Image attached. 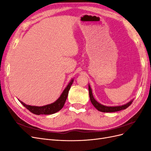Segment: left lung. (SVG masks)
<instances>
[{
    "mask_svg": "<svg viewBox=\"0 0 151 151\" xmlns=\"http://www.w3.org/2000/svg\"><path fill=\"white\" fill-rule=\"evenodd\" d=\"M89 97H90V100L91 102L93 104V106L96 108L98 111H101V112H115V111H118L122 110V109H125L129 107L130 105L133 102V100H132L131 101L127 103L126 104L122 105V106H104V105L99 103L98 101H96V100H95V99L93 97V95L92 93V90H91V87L89 85Z\"/></svg>",
    "mask_w": 151,
    "mask_h": 151,
    "instance_id": "1",
    "label": "left lung"
}]
</instances>
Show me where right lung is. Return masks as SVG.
Listing matches in <instances>:
<instances>
[{
	"instance_id": "add662e5",
	"label": "right lung",
	"mask_w": 151,
	"mask_h": 151,
	"mask_svg": "<svg viewBox=\"0 0 151 151\" xmlns=\"http://www.w3.org/2000/svg\"><path fill=\"white\" fill-rule=\"evenodd\" d=\"M73 81H74V80H72L70 82V83L67 85V88L63 91L60 97L53 103L48 104L43 106H33L25 104L24 103L20 101L19 100V101L26 108L28 109L31 113L35 114V115H51V114H53L58 111H60L63 108V105H64L65 103L67 98L68 96V91H69L70 89V87L72 84Z\"/></svg>"
}]
</instances>
